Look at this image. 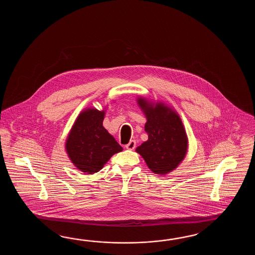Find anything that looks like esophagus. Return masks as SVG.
<instances>
[{"mask_svg":"<svg viewBox=\"0 0 255 255\" xmlns=\"http://www.w3.org/2000/svg\"><path fill=\"white\" fill-rule=\"evenodd\" d=\"M135 147V140H131L129 141V143L128 144H127L126 145V148H128V149H130V150H133L134 148Z\"/></svg>","mask_w":255,"mask_h":255,"instance_id":"esophagus-1","label":"esophagus"}]
</instances>
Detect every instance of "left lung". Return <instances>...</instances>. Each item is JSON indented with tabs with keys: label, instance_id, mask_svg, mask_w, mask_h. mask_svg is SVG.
Listing matches in <instances>:
<instances>
[{
	"label": "left lung",
	"instance_id": "8db88e82",
	"mask_svg": "<svg viewBox=\"0 0 255 255\" xmlns=\"http://www.w3.org/2000/svg\"><path fill=\"white\" fill-rule=\"evenodd\" d=\"M137 104L146 123L148 139L135 148L147 167L157 175L171 172L184 159L188 150V137L179 114L161 102L152 103L137 98Z\"/></svg>",
	"mask_w": 255,
	"mask_h": 255
}]
</instances>
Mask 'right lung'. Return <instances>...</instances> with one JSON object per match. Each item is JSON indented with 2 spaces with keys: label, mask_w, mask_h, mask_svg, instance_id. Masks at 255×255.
<instances>
[{
  "label": "right lung",
  "mask_w": 255,
  "mask_h": 255,
  "mask_svg": "<svg viewBox=\"0 0 255 255\" xmlns=\"http://www.w3.org/2000/svg\"><path fill=\"white\" fill-rule=\"evenodd\" d=\"M105 111L83 110L77 117L65 142V150L72 163L82 172L93 174L123 147L103 127Z\"/></svg>",
  "instance_id": "add662e5"
}]
</instances>
